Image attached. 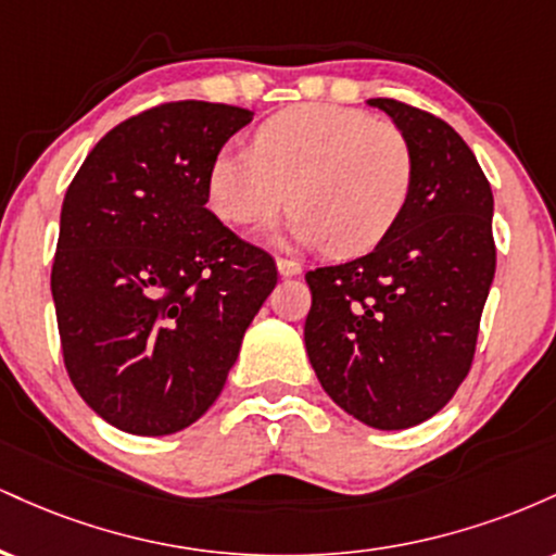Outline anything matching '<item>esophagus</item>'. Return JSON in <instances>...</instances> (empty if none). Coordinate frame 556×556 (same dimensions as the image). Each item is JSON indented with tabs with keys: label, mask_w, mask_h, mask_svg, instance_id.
I'll list each match as a JSON object with an SVG mask.
<instances>
[{
	"label": "esophagus",
	"mask_w": 556,
	"mask_h": 556,
	"mask_svg": "<svg viewBox=\"0 0 556 556\" xmlns=\"http://www.w3.org/2000/svg\"><path fill=\"white\" fill-rule=\"evenodd\" d=\"M277 271H279V277H298V274L303 271V266H300L298 261L277 258Z\"/></svg>",
	"instance_id": "esophagus-1"
}]
</instances>
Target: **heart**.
Masks as SVG:
<instances>
[{
	"instance_id": "obj_1",
	"label": "heart",
	"mask_w": 556,
	"mask_h": 556,
	"mask_svg": "<svg viewBox=\"0 0 556 556\" xmlns=\"http://www.w3.org/2000/svg\"><path fill=\"white\" fill-rule=\"evenodd\" d=\"M413 172L410 143L394 125L353 106L300 104L266 119L253 149H222L206 190L232 227L271 219L292 198V240L361 256L397 227Z\"/></svg>"
}]
</instances>
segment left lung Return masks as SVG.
I'll list each match as a JSON object with an SVG mask.
<instances>
[{"label":"left lung","instance_id":"obj_1","mask_svg":"<svg viewBox=\"0 0 556 556\" xmlns=\"http://www.w3.org/2000/svg\"><path fill=\"white\" fill-rule=\"evenodd\" d=\"M368 104L410 143V203L368 256L305 274V350L344 413L397 431L437 416L470 371L496 269L494 195L444 119L394 99Z\"/></svg>","mask_w":556,"mask_h":556}]
</instances>
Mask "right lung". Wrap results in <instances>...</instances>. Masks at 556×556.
<instances>
[{
    "instance_id": "obj_1",
    "label": "right lung",
    "mask_w": 556,
    "mask_h": 556,
    "mask_svg": "<svg viewBox=\"0 0 556 556\" xmlns=\"http://www.w3.org/2000/svg\"><path fill=\"white\" fill-rule=\"evenodd\" d=\"M253 112L175 101L106 132L70 182L52 266L62 355L106 424L167 437L225 389L277 266L208 212V167Z\"/></svg>"
}]
</instances>
